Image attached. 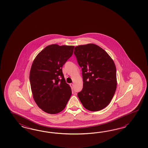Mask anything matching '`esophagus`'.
I'll return each instance as SVG.
<instances>
[{"mask_svg": "<svg viewBox=\"0 0 148 148\" xmlns=\"http://www.w3.org/2000/svg\"><path fill=\"white\" fill-rule=\"evenodd\" d=\"M70 86H71V88H72V89H73V87H74V84H70Z\"/></svg>", "mask_w": 148, "mask_h": 148, "instance_id": "esophagus-1", "label": "esophagus"}]
</instances>
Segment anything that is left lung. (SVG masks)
<instances>
[{"instance_id":"8db88e82","label":"left lung","mask_w":148,"mask_h":148,"mask_svg":"<svg viewBox=\"0 0 148 148\" xmlns=\"http://www.w3.org/2000/svg\"><path fill=\"white\" fill-rule=\"evenodd\" d=\"M82 68L83 88L77 96L84 107L98 111L110 103L116 88V67L110 55L94 44L76 46L74 49Z\"/></svg>"}]
</instances>
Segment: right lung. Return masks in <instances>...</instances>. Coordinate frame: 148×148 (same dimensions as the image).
Returning a JSON list of instances; mask_svg holds the SVG:
<instances>
[{
	"label": "right lung",
	"instance_id": "obj_1",
	"mask_svg": "<svg viewBox=\"0 0 148 148\" xmlns=\"http://www.w3.org/2000/svg\"><path fill=\"white\" fill-rule=\"evenodd\" d=\"M74 46L48 45L34 59L30 72L33 98L44 112L56 114L66 108L72 90L62 68L73 55Z\"/></svg>",
	"mask_w": 148,
	"mask_h": 148
}]
</instances>
